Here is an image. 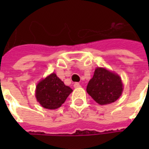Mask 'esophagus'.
<instances>
[{
	"instance_id": "1",
	"label": "esophagus",
	"mask_w": 149,
	"mask_h": 149,
	"mask_svg": "<svg viewBox=\"0 0 149 149\" xmlns=\"http://www.w3.org/2000/svg\"><path fill=\"white\" fill-rule=\"evenodd\" d=\"M73 86H74L75 88L81 87V85H80V84H79V83H77V82H76V83H74V84H73Z\"/></svg>"
}]
</instances>
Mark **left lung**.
<instances>
[{
  "label": "left lung",
  "instance_id": "8db88e82",
  "mask_svg": "<svg viewBox=\"0 0 149 149\" xmlns=\"http://www.w3.org/2000/svg\"><path fill=\"white\" fill-rule=\"evenodd\" d=\"M86 91L97 103L104 105L115 102L121 96L123 84L119 75L104 68H97Z\"/></svg>",
  "mask_w": 149,
  "mask_h": 149
}]
</instances>
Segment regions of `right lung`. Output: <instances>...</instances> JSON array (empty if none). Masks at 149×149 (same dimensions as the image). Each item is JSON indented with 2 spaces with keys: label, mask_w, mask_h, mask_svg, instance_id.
I'll return each instance as SVG.
<instances>
[{
  "label": "right lung",
  "mask_w": 149,
  "mask_h": 149,
  "mask_svg": "<svg viewBox=\"0 0 149 149\" xmlns=\"http://www.w3.org/2000/svg\"><path fill=\"white\" fill-rule=\"evenodd\" d=\"M72 92L71 88L66 86L56 73H52L37 84L36 98L43 108L56 109L65 103Z\"/></svg>",
  "instance_id": "add662e5"
}]
</instances>
